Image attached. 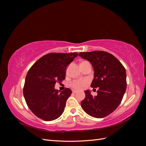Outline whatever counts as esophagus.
<instances>
[{
    "label": "esophagus",
    "instance_id": "obj_1",
    "mask_svg": "<svg viewBox=\"0 0 146 146\" xmlns=\"http://www.w3.org/2000/svg\"><path fill=\"white\" fill-rule=\"evenodd\" d=\"M77 92V91L76 90H72V92H73V93H76Z\"/></svg>",
    "mask_w": 146,
    "mask_h": 146
}]
</instances>
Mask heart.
<instances>
[{"instance_id": "b5f03b06", "label": "heart", "mask_w": 146, "mask_h": 146, "mask_svg": "<svg viewBox=\"0 0 146 146\" xmlns=\"http://www.w3.org/2000/svg\"><path fill=\"white\" fill-rule=\"evenodd\" d=\"M87 83L88 80L85 79H79V80H75L70 82L69 86L74 90H80L85 88Z\"/></svg>"}]
</instances>
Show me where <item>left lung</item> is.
I'll use <instances>...</instances> for the list:
<instances>
[{
  "instance_id": "left-lung-1",
  "label": "left lung",
  "mask_w": 146,
  "mask_h": 146,
  "mask_svg": "<svg viewBox=\"0 0 146 146\" xmlns=\"http://www.w3.org/2000/svg\"><path fill=\"white\" fill-rule=\"evenodd\" d=\"M78 55L91 63L94 78L91 86L99 88L96 96H92L89 90L85 91L82 107L94 117L107 116L117 108L124 95L127 88L125 69L115 56L105 51L80 52Z\"/></svg>"
}]
</instances>
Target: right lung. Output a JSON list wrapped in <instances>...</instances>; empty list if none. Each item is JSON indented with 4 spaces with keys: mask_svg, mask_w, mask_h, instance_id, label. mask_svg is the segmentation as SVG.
I'll list each match as a JSON object with an SVG mask.
<instances>
[{
    "mask_svg": "<svg viewBox=\"0 0 146 146\" xmlns=\"http://www.w3.org/2000/svg\"><path fill=\"white\" fill-rule=\"evenodd\" d=\"M77 55V52L50 53L42 56L30 68L23 93L28 107L35 116L50 121L62 114L72 91L66 88L60 92L54 86L56 82L64 80L68 65Z\"/></svg>",
    "mask_w": 146,
    "mask_h": 146,
    "instance_id": "1",
    "label": "right lung"
}]
</instances>
